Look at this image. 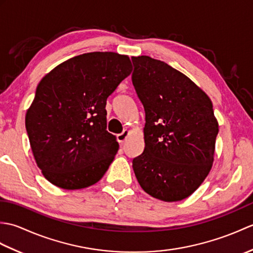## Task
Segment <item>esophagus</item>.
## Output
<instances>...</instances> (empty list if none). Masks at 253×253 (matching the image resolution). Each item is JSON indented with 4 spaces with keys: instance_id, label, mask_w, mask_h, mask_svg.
<instances>
[{
    "instance_id": "1",
    "label": "esophagus",
    "mask_w": 253,
    "mask_h": 253,
    "mask_svg": "<svg viewBox=\"0 0 253 253\" xmlns=\"http://www.w3.org/2000/svg\"><path fill=\"white\" fill-rule=\"evenodd\" d=\"M128 135H129V131H128V130H124L122 133H118V135L116 136L117 141L120 143H124L127 139Z\"/></svg>"
}]
</instances>
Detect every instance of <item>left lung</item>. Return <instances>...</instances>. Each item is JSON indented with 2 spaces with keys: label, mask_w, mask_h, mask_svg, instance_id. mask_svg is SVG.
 <instances>
[{
  "label": "left lung",
  "mask_w": 253,
  "mask_h": 253,
  "mask_svg": "<svg viewBox=\"0 0 253 253\" xmlns=\"http://www.w3.org/2000/svg\"><path fill=\"white\" fill-rule=\"evenodd\" d=\"M146 113L144 150L132 160L142 189L166 202L195 192L212 168L218 125L209 96L184 74L150 56L131 57Z\"/></svg>",
  "instance_id": "obj_1"
}]
</instances>
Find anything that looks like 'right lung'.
<instances>
[{"mask_svg":"<svg viewBox=\"0 0 253 253\" xmlns=\"http://www.w3.org/2000/svg\"><path fill=\"white\" fill-rule=\"evenodd\" d=\"M114 52L69 58L42 78L26 114L37 165L51 184L82 189L98 182L118 150L106 130V99L131 73Z\"/></svg>","mask_w":253,"mask_h":253,"instance_id":"1","label":"right lung"}]
</instances>
